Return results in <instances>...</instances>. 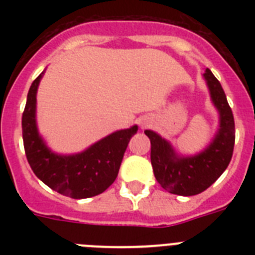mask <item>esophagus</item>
Listing matches in <instances>:
<instances>
[{
	"mask_svg": "<svg viewBox=\"0 0 255 255\" xmlns=\"http://www.w3.org/2000/svg\"><path fill=\"white\" fill-rule=\"evenodd\" d=\"M139 124H140L141 128H147V126H149L150 124H152V121H150L149 117H143Z\"/></svg>",
	"mask_w": 255,
	"mask_h": 255,
	"instance_id": "obj_1",
	"label": "esophagus"
}]
</instances>
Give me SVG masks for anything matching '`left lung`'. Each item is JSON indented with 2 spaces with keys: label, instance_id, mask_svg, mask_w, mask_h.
I'll return each instance as SVG.
<instances>
[{
  "label": "left lung",
  "instance_id": "obj_1",
  "mask_svg": "<svg viewBox=\"0 0 255 255\" xmlns=\"http://www.w3.org/2000/svg\"><path fill=\"white\" fill-rule=\"evenodd\" d=\"M203 78L218 112V129L203 150L193 155L179 154L167 139L153 130L144 131L150 140V162L155 180L171 194L190 197L204 191L224 173L233 157L235 144L233 111L211 70L206 69Z\"/></svg>",
  "mask_w": 255,
  "mask_h": 255
}]
</instances>
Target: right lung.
<instances>
[{
    "instance_id": "1",
    "label": "right lung",
    "mask_w": 255,
    "mask_h": 255,
    "mask_svg": "<svg viewBox=\"0 0 255 255\" xmlns=\"http://www.w3.org/2000/svg\"><path fill=\"white\" fill-rule=\"evenodd\" d=\"M44 71L31 83L24 114L22 140L31 170L52 190L74 199L96 197L112 185L128 144L138 125L114 131L83 152L61 154L51 149L37 125V92Z\"/></svg>"
}]
</instances>
